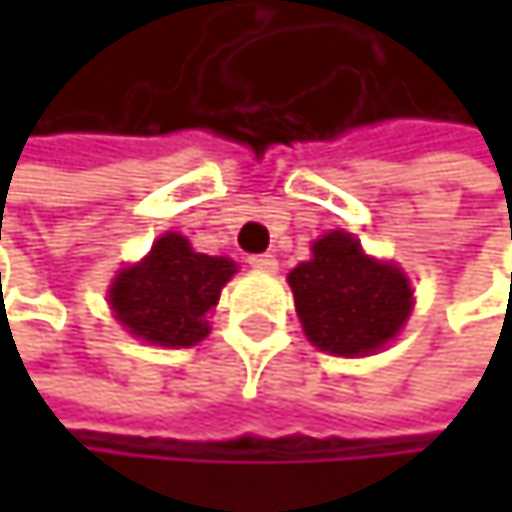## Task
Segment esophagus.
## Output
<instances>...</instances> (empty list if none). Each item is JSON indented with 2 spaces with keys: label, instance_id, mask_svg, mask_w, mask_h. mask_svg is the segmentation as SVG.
Instances as JSON below:
<instances>
[{
  "label": "esophagus",
  "instance_id": "obj_1",
  "mask_svg": "<svg viewBox=\"0 0 512 512\" xmlns=\"http://www.w3.org/2000/svg\"><path fill=\"white\" fill-rule=\"evenodd\" d=\"M249 266L257 269V272H275V269H278V260H275V255L263 252V255L249 257Z\"/></svg>",
  "mask_w": 512,
  "mask_h": 512
}]
</instances>
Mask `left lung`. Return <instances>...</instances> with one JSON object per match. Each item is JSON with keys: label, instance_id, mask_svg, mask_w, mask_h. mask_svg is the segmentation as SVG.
Listing matches in <instances>:
<instances>
[{"label": "left lung", "instance_id": "8db88e82", "mask_svg": "<svg viewBox=\"0 0 512 512\" xmlns=\"http://www.w3.org/2000/svg\"><path fill=\"white\" fill-rule=\"evenodd\" d=\"M308 341L335 356H364L391 341L409 317L412 287L391 263H376L361 243L332 231L314 257L287 275Z\"/></svg>", "mask_w": 512, "mask_h": 512}]
</instances>
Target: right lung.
Here are the masks:
<instances>
[{"label":"right lung","instance_id":"right-lung-1","mask_svg":"<svg viewBox=\"0 0 512 512\" xmlns=\"http://www.w3.org/2000/svg\"><path fill=\"white\" fill-rule=\"evenodd\" d=\"M234 272V260L198 255L186 237L165 234L142 263L115 278L109 305L136 338L159 347H192L210 332L204 317Z\"/></svg>","mask_w":512,"mask_h":512}]
</instances>
